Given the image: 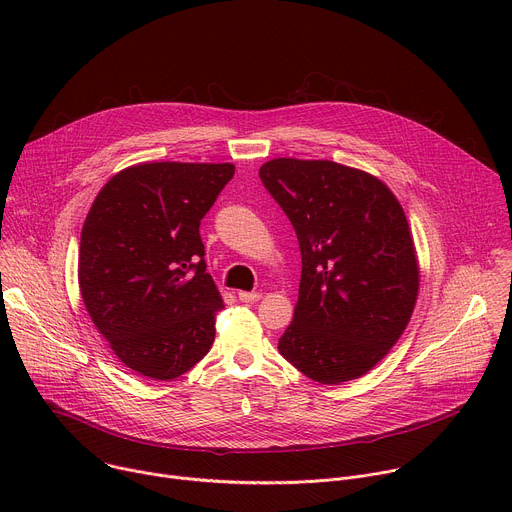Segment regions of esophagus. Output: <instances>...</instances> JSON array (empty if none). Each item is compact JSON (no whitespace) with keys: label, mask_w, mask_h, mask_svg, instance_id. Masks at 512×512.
<instances>
[{"label":"esophagus","mask_w":512,"mask_h":512,"mask_svg":"<svg viewBox=\"0 0 512 512\" xmlns=\"http://www.w3.org/2000/svg\"><path fill=\"white\" fill-rule=\"evenodd\" d=\"M239 300L247 302V304H253V302L261 300V294H259V291H239Z\"/></svg>","instance_id":"obj_1"}]
</instances>
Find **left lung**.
Wrapping results in <instances>:
<instances>
[{
    "label": "left lung",
    "mask_w": 512,
    "mask_h": 512,
    "mask_svg": "<svg viewBox=\"0 0 512 512\" xmlns=\"http://www.w3.org/2000/svg\"><path fill=\"white\" fill-rule=\"evenodd\" d=\"M259 178L302 251L281 356L322 385L367 375L401 338L417 302L419 265L403 206L373 174L330 160L275 158Z\"/></svg>",
    "instance_id": "1"
}]
</instances>
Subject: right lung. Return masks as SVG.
<instances>
[{
    "mask_svg": "<svg viewBox=\"0 0 512 512\" xmlns=\"http://www.w3.org/2000/svg\"><path fill=\"white\" fill-rule=\"evenodd\" d=\"M233 164L143 162L97 194L81 233L79 285L95 328L154 381L190 371L214 342L221 291L206 273L200 221Z\"/></svg>",
    "mask_w": 512,
    "mask_h": 512,
    "instance_id": "obj_1",
    "label": "right lung"
}]
</instances>
